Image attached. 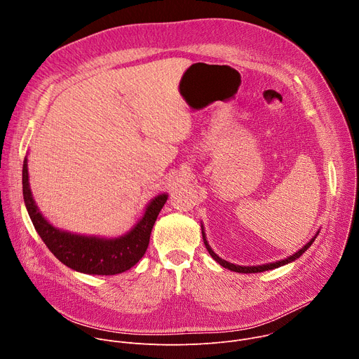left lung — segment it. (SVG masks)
Instances as JSON below:
<instances>
[{
  "label": "left lung",
  "instance_id": "8db88e82",
  "mask_svg": "<svg viewBox=\"0 0 359 359\" xmlns=\"http://www.w3.org/2000/svg\"><path fill=\"white\" fill-rule=\"evenodd\" d=\"M203 227V226H201ZM201 234H203V241H204V245H206V248H208V251H209V254L212 255V257L222 266V267H224V269H229V270H231V271H236V273H244V274H248V273H263V271H267V270H273V269H277V267H280V266H284V264H287V263H291V262H294V260H297L299 255H302V252H305L306 251V248H309L311 244H313V241L316 240V237L314 238H311L309 243H306L299 251H297L295 254H292V255H290L288 259H285V260H281V262H277V263H271V264H266V266H259V267H241V266H234V264H231V263H229V262H226V260H223V259H220L219 255L212 250V247L209 245V243H208V240H206V236H204V231H203V229H201Z\"/></svg>",
  "mask_w": 359,
  "mask_h": 359
}]
</instances>
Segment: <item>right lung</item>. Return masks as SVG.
Returning a JSON list of instances; mask_svg holds the SVG:
<instances>
[{
	"instance_id": "1",
	"label": "right lung",
	"mask_w": 359,
	"mask_h": 359,
	"mask_svg": "<svg viewBox=\"0 0 359 359\" xmlns=\"http://www.w3.org/2000/svg\"><path fill=\"white\" fill-rule=\"evenodd\" d=\"M27 166L25 158L22 166V194L28 215L42 241L61 263L85 274L115 276L129 270L143 257L153 224L165 206L168 194L153 198L142 220L128 234L119 238L108 240L71 234L55 229L39 213L29 190Z\"/></svg>"
}]
</instances>
